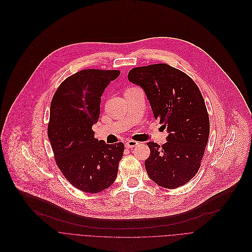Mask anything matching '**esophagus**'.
<instances>
[{
	"label": "esophagus",
	"mask_w": 252,
	"mask_h": 252,
	"mask_svg": "<svg viewBox=\"0 0 252 252\" xmlns=\"http://www.w3.org/2000/svg\"><path fill=\"white\" fill-rule=\"evenodd\" d=\"M139 143L137 141H134V140H128L126 143H125V147L128 148V149H133L134 147H136Z\"/></svg>",
	"instance_id": "esophagus-1"
}]
</instances>
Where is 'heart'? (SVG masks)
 Returning <instances> with one entry per match:
<instances>
[{
	"mask_svg": "<svg viewBox=\"0 0 252 252\" xmlns=\"http://www.w3.org/2000/svg\"><path fill=\"white\" fill-rule=\"evenodd\" d=\"M133 88H135V87H129V88H127L125 91H127V90H131V89H133Z\"/></svg>",
	"mask_w": 252,
	"mask_h": 252,
	"instance_id": "b5f03b06",
	"label": "heart"
}]
</instances>
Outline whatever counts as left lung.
Masks as SVG:
<instances>
[{
  "instance_id": "1",
  "label": "left lung",
  "mask_w": 252,
  "mask_h": 252,
  "mask_svg": "<svg viewBox=\"0 0 252 252\" xmlns=\"http://www.w3.org/2000/svg\"><path fill=\"white\" fill-rule=\"evenodd\" d=\"M128 79L140 85L156 120L167 129L162 146L147 143L148 176L160 187L177 189L197 173L210 135V118L204 97L194 81L167 63L132 68Z\"/></svg>"
}]
</instances>
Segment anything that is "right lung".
Returning <instances> with one entry per match:
<instances>
[{
	"mask_svg": "<svg viewBox=\"0 0 252 252\" xmlns=\"http://www.w3.org/2000/svg\"><path fill=\"white\" fill-rule=\"evenodd\" d=\"M119 74L120 70H80L61 83L50 103L47 136L56 163L64 178L85 192L106 189L118 174L124 144L98 141L92 125L98 121L104 89Z\"/></svg>",
	"mask_w": 252,
	"mask_h": 252,
	"instance_id": "add662e5",
	"label": "right lung"
}]
</instances>
